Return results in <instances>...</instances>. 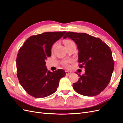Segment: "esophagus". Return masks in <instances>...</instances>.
I'll use <instances>...</instances> for the list:
<instances>
[{
	"mask_svg": "<svg viewBox=\"0 0 123 123\" xmlns=\"http://www.w3.org/2000/svg\"><path fill=\"white\" fill-rule=\"evenodd\" d=\"M71 73V72H70V71H66V75H69V74H70Z\"/></svg>",
	"mask_w": 123,
	"mask_h": 123,
	"instance_id": "34e87169",
	"label": "esophagus"
}]
</instances>
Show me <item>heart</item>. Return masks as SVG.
<instances>
[{
    "mask_svg": "<svg viewBox=\"0 0 123 123\" xmlns=\"http://www.w3.org/2000/svg\"><path fill=\"white\" fill-rule=\"evenodd\" d=\"M73 42H72V40H64V44H65V47H66V46H67L68 45H69V44L70 43H73ZM56 45V43H54V44H53L52 47V51H53V50H54V48L55 47ZM70 62H71L70 61H66L64 62H63L62 65H64V66H65V67L68 68V67H69V64H70Z\"/></svg>",
    "mask_w": 123,
    "mask_h": 123,
    "instance_id": "obj_1",
    "label": "heart"
}]
</instances>
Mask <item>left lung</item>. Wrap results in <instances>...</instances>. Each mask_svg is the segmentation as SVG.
<instances>
[{
    "mask_svg": "<svg viewBox=\"0 0 123 123\" xmlns=\"http://www.w3.org/2000/svg\"><path fill=\"white\" fill-rule=\"evenodd\" d=\"M69 38L79 49L80 68L85 73L80 76L73 87L81 95L94 96L99 94L109 84L114 69V60L110 47L99 38L84 33L68 32L64 38Z\"/></svg>",
    "mask_w": 123,
    "mask_h": 123,
    "instance_id": "left-lung-1",
    "label": "left lung"
}]
</instances>
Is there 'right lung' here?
<instances>
[{"instance_id": "add662e5", "label": "right lung", "mask_w": 123, "mask_h": 123, "mask_svg": "<svg viewBox=\"0 0 123 123\" xmlns=\"http://www.w3.org/2000/svg\"><path fill=\"white\" fill-rule=\"evenodd\" d=\"M64 32H48L31 36L19 49L16 58L17 76L21 86L31 96L43 98L57 90L59 81L65 76L64 70L48 71L45 60L51 56V48Z\"/></svg>"}]
</instances>
